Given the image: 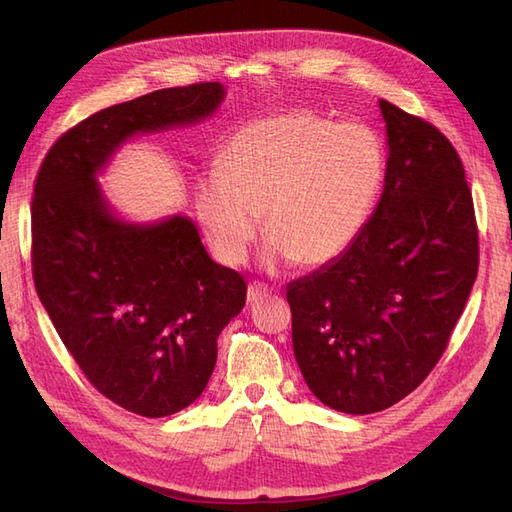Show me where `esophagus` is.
I'll return each mask as SVG.
<instances>
[{"mask_svg":"<svg viewBox=\"0 0 512 512\" xmlns=\"http://www.w3.org/2000/svg\"><path fill=\"white\" fill-rule=\"evenodd\" d=\"M271 288L269 286H265V284H258V282H252L250 286H247V303H258V301H262V299H267V297H271Z\"/></svg>","mask_w":512,"mask_h":512,"instance_id":"obj_1","label":"esophagus"}]
</instances>
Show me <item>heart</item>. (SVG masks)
<instances>
[{
  "instance_id": "b5f03b06",
  "label": "heart",
  "mask_w": 512,
  "mask_h": 512,
  "mask_svg": "<svg viewBox=\"0 0 512 512\" xmlns=\"http://www.w3.org/2000/svg\"><path fill=\"white\" fill-rule=\"evenodd\" d=\"M382 177L384 151L369 128L288 111L230 136L220 166L198 179L196 215L226 265L245 260L265 213V265L320 267L359 237Z\"/></svg>"
}]
</instances>
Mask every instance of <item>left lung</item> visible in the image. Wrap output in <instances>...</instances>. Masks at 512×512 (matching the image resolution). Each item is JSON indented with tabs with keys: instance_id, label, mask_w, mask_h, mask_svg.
Returning a JSON list of instances; mask_svg holds the SVG:
<instances>
[{
	"instance_id": "8db88e82",
	"label": "left lung",
	"mask_w": 512,
	"mask_h": 512,
	"mask_svg": "<svg viewBox=\"0 0 512 512\" xmlns=\"http://www.w3.org/2000/svg\"><path fill=\"white\" fill-rule=\"evenodd\" d=\"M384 190L359 237L286 288L292 348L324 406L371 414L410 395L440 361L478 271L463 164L431 123L380 100Z\"/></svg>"
}]
</instances>
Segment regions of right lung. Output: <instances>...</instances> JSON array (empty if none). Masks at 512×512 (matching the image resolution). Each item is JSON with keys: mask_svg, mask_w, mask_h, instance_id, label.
Here are the masks:
<instances>
[{"mask_svg": "<svg viewBox=\"0 0 512 512\" xmlns=\"http://www.w3.org/2000/svg\"><path fill=\"white\" fill-rule=\"evenodd\" d=\"M222 83L151 91L108 106L46 153L32 203L38 297L87 380L147 418L200 397L218 335L245 305L243 277L213 262L188 215L121 218L98 177L138 134L196 126Z\"/></svg>", "mask_w": 512, "mask_h": 512, "instance_id": "add662e5", "label": "right lung"}]
</instances>
